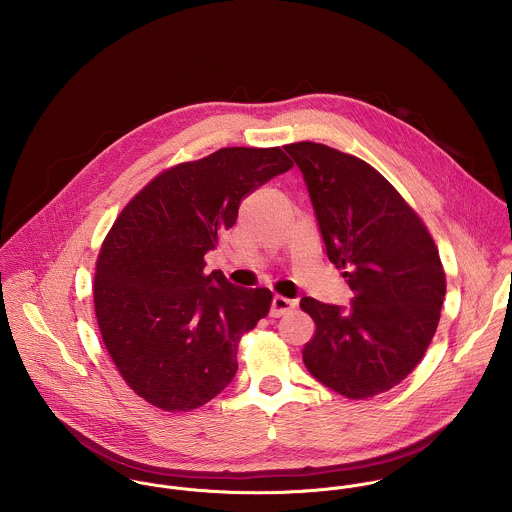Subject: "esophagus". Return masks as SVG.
<instances>
[{"mask_svg":"<svg viewBox=\"0 0 512 512\" xmlns=\"http://www.w3.org/2000/svg\"><path fill=\"white\" fill-rule=\"evenodd\" d=\"M292 299H286V297H282V295H276L274 299H272V309H270V315L272 317H282V315H286L288 311H292L293 309Z\"/></svg>","mask_w":512,"mask_h":512,"instance_id":"34e87169","label":"esophagus"}]
</instances>
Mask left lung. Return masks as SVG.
<instances>
[{"label":"left lung","instance_id":"8db88e82","mask_svg":"<svg viewBox=\"0 0 512 512\" xmlns=\"http://www.w3.org/2000/svg\"><path fill=\"white\" fill-rule=\"evenodd\" d=\"M284 147L303 173L327 258L355 293L349 311L301 299L315 321L303 363L327 388L365 400L400 384L434 339L445 297L438 246L363 159L315 142Z\"/></svg>","mask_w":512,"mask_h":512}]
</instances>
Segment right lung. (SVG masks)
I'll return each mask as SVG.
<instances>
[{"label":"right lung","instance_id":"add662e5","mask_svg":"<svg viewBox=\"0 0 512 512\" xmlns=\"http://www.w3.org/2000/svg\"><path fill=\"white\" fill-rule=\"evenodd\" d=\"M280 147H222L153 177L108 230L94 274L104 347L124 382L165 412H189L236 374L244 333L272 292L205 274V254L246 195L292 169Z\"/></svg>","mask_w":512,"mask_h":512}]
</instances>
